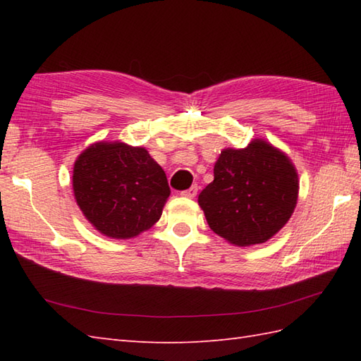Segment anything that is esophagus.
<instances>
[{
  "mask_svg": "<svg viewBox=\"0 0 361 361\" xmlns=\"http://www.w3.org/2000/svg\"><path fill=\"white\" fill-rule=\"evenodd\" d=\"M197 192H198V186L194 185V186H190L189 189L183 190L181 195H183V197H188V198H194V197L197 195Z\"/></svg>",
  "mask_w": 361,
  "mask_h": 361,
  "instance_id": "34e87169",
  "label": "esophagus"
}]
</instances>
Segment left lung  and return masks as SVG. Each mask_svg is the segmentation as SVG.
Here are the masks:
<instances>
[{"mask_svg": "<svg viewBox=\"0 0 361 361\" xmlns=\"http://www.w3.org/2000/svg\"><path fill=\"white\" fill-rule=\"evenodd\" d=\"M298 173L282 152L262 140L225 149L198 204L214 233L239 247L264 243L287 224L298 200Z\"/></svg>", "mask_w": 361, "mask_h": 361, "instance_id": "1", "label": "left lung"}]
</instances>
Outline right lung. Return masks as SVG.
Here are the masks:
<instances>
[{
  "label": "right lung",
  "instance_id": "1",
  "mask_svg": "<svg viewBox=\"0 0 361 361\" xmlns=\"http://www.w3.org/2000/svg\"><path fill=\"white\" fill-rule=\"evenodd\" d=\"M74 197L97 231L130 239L157 224L171 195L166 173L142 147L97 142L80 153Z\"/></svg>",
  "mask_w": 361,
  "mask_h": 361
}]
</instances>
